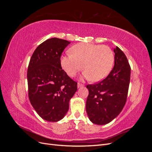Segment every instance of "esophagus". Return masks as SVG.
I'll list each match as a JSON object with an SVG mask.
<instances>
[{
	"instance_id": "obj_1",
	"label": "esophagus",
	"mask_w": 152,
	"mask_h": 152,
	"mask_svg": "<svg viewBox=\"0 0 152 152\" xmlns=\"http://www.w3.org/2000/svg\"><path fill=\"white\" fill-rule=\"evenodd\" d=\"M84 85L82 84H80V83H78L77 84V87L78 88H79V87H83Z\"/></svg>"
}]
</instances>
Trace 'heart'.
<instances>
[{
    "mask_svg": "<svg viewBox=\"0 0 152 152\" xmlns=\"http://www.w3.org/2000/svg\"><path fill=\"white\" fill-rule=\"evenodd\" d=\"M70 51L72 54L61 58V67L70 77L83 68L84 77L98 82L107 77L113 68L114 53L107 45L80 43L73 45Z\"/></svg>",
    "mask_w": 152,
    "mask_h": 152,
    "instance_id": "1",
    "label": "heart"
}]
</instances>
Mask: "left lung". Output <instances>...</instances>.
Returning <instances> with one entry per match:
<instances>
[{
  "label": "left lung",
  "instance_id": "left-lung-1",
  "mask_svg": "<svg viewBox=\"0 0 152 152\" xmlns=\"http://www.w3.org/2000/svg\"><path fill=\"white\" fill-rule=\"evenodd\" d=\"M115 63L109 75L97 84L86 86L89 95L86 112L89 120L98 125L113 121L121 112L127 100L131 66L120 48H115Z\"/></svg>",
  "mask_w": 152,
  "mask_h": 152
}]
</instances>
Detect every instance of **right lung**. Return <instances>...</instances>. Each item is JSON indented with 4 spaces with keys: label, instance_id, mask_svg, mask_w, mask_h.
I'll return each instance as SVG.
<instances>
[{
    "label": "right lung",
    "instance_id": "right-lung-1",
    "mask_svg": "<svg viewBox=\"0 0 152 152\" xmlns=\"http://www.w3.org/2000/svg\"><path fill=\"white\" fill-rule=\"evenodd\" d=\"M52 38L36 48L27 72L28 97L36 112L44 120L58 122L65 116L69 102L77 90V82L62 70L61 56L70 44Z\"/></svg>",
    "mask_w": 152,
    "mask_h": 152
}]
</instances>
